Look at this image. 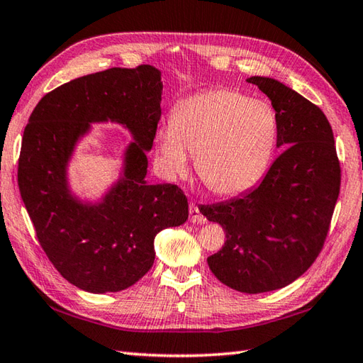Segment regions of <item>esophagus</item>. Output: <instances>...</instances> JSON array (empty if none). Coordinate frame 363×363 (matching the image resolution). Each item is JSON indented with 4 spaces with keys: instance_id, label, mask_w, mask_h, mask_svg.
Segmentation results:
<instances>
[{
    "instance_id": "34e87169",
    "label": "esophagus",
    "mask_w": 363,
    "mask_h": 363,
    "mask_svg": "<svg viewBox=\"0 0 363 363\" xmlns=\"http://www.w3.org/2000/svg\"><path fill=\"white\" fill-rule=\"evenodd\" d=\"M189 220L191 223H204L206 218L200 212V209H198V206L195 203H190V208H189Z\"/></svg>"
}]
</instances>
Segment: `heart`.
Masks as SVG:
<instances>
[{
    "label": "heart",
    "mask_w": 363,
    "mask_h": 363,
    "mask_svg": "<svg viewBox=\"0 0 363 363\" xmlns=\"http://www.w3.org/2000/svg\"><path fill=\"white\" fill-rule=\"evenodd\" d=\"M279 119L271 105L239 91L212 89L184 99L157 133V159L169 177L189 173L196 155L203 182L220 195L252 189L271 163Z\"/></svg>",
    "instance_id": "heart-1"
}]
</instances>
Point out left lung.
Segmentation results:
<instances>
[{"mask_svg": "<svg viewBox=\"0 0 363 363\" xmlns=\"http://www.w3.org/2000/svg\"><path fill=\"white\" fill-rule=\"evenodd\" d=\"M248 83L271 99L283 152L258 187L200 212L222 225L225 245L208 258L223 285L247 294L285 288L318 258L340 194L335 140L319 106L269 77Z\"/></svg>", "mask_w": 363, "mask_h": 363, "instance_id": "left-lung-1", "label": "left lung"}]
</instances>
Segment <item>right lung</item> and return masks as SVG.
Returning a JSON list of instances; mask_svg holds the SVG:
<instances>
[{
	"mask_svg": "<svg viewBox=\"0 0 363 363\" xmlns=\"http://www.w3.org/2000/svg\"><path fill=\"white\" fill-rule=\"evenodd\" d=\"M160 70L111 67L61 84L40 99L25 127L18 189L48 259L88 293H118L154 264L157 233L186 223L189 203L174 184H147V157L162 115ZM121 123L134 141L120 179L97 203L69 190L67 167L92 122Z\"/></svg>",
	"mask_w": 363,
	"mask_h": 363,
	"instance_id": "1",
	"label": "right lung"
}]
</instances>
